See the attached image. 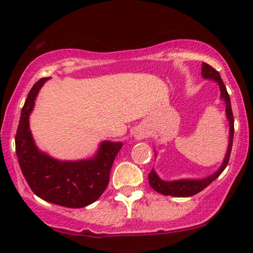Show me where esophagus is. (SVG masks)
<instances>
[{
	"mask_svg": "<svg viewBox=\"0 0 253 253\" xmlns=\"http://www.w3.org/2000/svg\"><path fill=\"white\" fill-rule=\"evenodd\" d=\"M134 136H135L136 140H141V139L146 138L147 132H146V130H144V129H138L135 132V135Z\"/></svg>",
	"mask_w": 253,
	"mask_h": 253,
	"instance_id": "34e87169",
	"label": "esophagus"
}]
</instances>
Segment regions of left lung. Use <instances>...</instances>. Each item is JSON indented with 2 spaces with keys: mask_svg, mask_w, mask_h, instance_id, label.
Here are the masks:
<instances>
[{
  "mask_svg": "<svg viewBox=\"0 0 253 253\" xmlns=\"http://www.w3.org/2000/svg\"><path fill=\"white\" fill-rule=\"evenodd\" d=\"M202 77L208 78V80H213L219 84L220 86V92H221V98L225 101L226 103V117H227L229 121V138H228V149L227 153H226L225 159H223L221 167L219 168V170L216 172H214L213 175L206 177L202 179H178V181H163V179L159 178V176L157 175L155 170H151L149 175V182L151 187L155 189L157 193L163 194V195H170L175 197H188L193 196L195 194L200 193L205 189L206 187L211 184L214 179H216L217 177L221 175V172L225 170V168L227 167L229 156H231L232 151V144H233V135H234V119H233V112H232L231 107V100H229V95L226 90L225 84H223L221 76L217 72L215 69L211 68L208 64L202 63V70H201Z\"/></svg>",
  "mask_w": 253,
  "mask_h": 253,
  "instance_id": "1",
  "label": "left lung"
}]
</instances>
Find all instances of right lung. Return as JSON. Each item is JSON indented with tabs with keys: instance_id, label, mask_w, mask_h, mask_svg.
<instances>
[{
	"instance_id": "right-lung-1",
	"label": "right lung",
	"mask_w": 253,
	"mask_h": 253,
	"mask_svg": "<svg viewBox=\"0 0 253 253\" xmlns=\"http://www.w3.org/2000/svg\"><path fill=\"white\" fill-rule=\"evenodd\" d=\"M40 78L32 86L22 107L15 135V151L28 185L40 199L68 208L91 205L102 195L121 143L103 141L96 156L85 161L62 162L37 149L30 129V114L39 90L47 81Z\"/></svg>"
}]
</instances>
